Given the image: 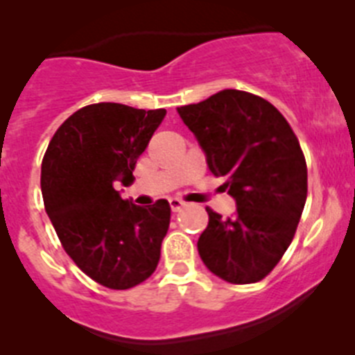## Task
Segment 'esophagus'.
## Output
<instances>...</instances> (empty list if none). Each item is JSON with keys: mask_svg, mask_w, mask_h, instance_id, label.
Instances as JSON below:
<instances>
[{"mask_svg": "<svg viewBox=\"0 0 355 355\" xmlns=\"http://www.w3.org/2000/svg\"><path fill=\"white\" fill-rule=\"evenodd\" d=\"M168 205H171L172 211L175 213V211H180V209L183 208L184 202H183V200H181V199H175V197H174V199H168Z\"/></svg>", "mask_w": 355, "mask_h": 355, "instance_id": "obj_1", "label": "esophagus"}]
</instances>
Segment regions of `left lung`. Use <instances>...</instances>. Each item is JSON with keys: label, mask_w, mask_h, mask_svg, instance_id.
<instances>
[{"label": "left lung", "mask_w": 355, "mask_h": 355, "mask_svg": "<svg viewBox=\"0 0 355 355\" xmlns=\"http://www.w3.org/2000/svg\"><path fill=\"white\" fill-rule=\"evenodd\" d=\"M216 178L236 200L234 216L211 208L197 241L208 270L233 284L258 283L295 236L307 197V167L283 114L259 96L227 89L178 108Z\"/></svg>", "instance_id": "8db88e82"}]
</instances>
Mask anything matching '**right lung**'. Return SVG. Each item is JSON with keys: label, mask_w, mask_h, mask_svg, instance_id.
Masks as SVG:
<instances>
[{"label": "right lung", "mask_w": 355, "mask_h": 355, "mask_svg": "<svg viewBox=\"0 0 355 355\" xmlns=\"http://www.w3.org/2000/svg\"><path fill=\"white\" fill-rule=\"evenodd\" d=\"M165 110L119 103L80 108L53 135L40 171L44 208L69 258L110 290H128L153 275L171 224L165 199L142 208L115 183H133L137 159Z\"/></svg>", "instance_id": "add662e5"}]
</instances>
